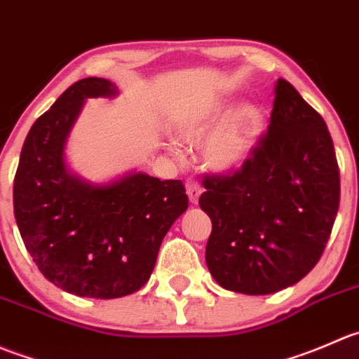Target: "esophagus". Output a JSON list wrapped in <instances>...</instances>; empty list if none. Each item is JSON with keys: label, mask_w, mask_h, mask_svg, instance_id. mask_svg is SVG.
Here are the masks:
<instances>
[{"label": "esophagus", "mask_w": 359, "mask_h": 359, "mask_svg": "<svg viewBox=\"0 0 359 359\" xmlns=\"http://www.w3.org/2000/svg\"><path fill=\"white\" fill-rule=\"evenodd\" d=\"M187 194H188V198H190L191 204H197L198 197H201V194H202V188H201V184H198L197 180H194V178L187 180Z\"/></svg>", "instance_id": "34e87169"}]
</instances>
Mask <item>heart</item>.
Returning <instances> with one entry per match:
<instances>
[{"instance_id": "b5f03b06", "label": "heart", "mask_w": 359, "mask_h": 359, "mask_svg": "<svg viewBox=\"0 0 359 359\" xmlns=\"http://www.w3.org/2000/svg\"><path fill=\"white\" fill-rule=\"evenodd\" d=\"M264 126V115L257 104H243L237 109L225 101H212L191 115L184 116L176 127L180 141L202 148L205 168L215 172H230L239 168L253 150ZM172 150L176 147L172 144Z\"/></svg>"}]
</instances>
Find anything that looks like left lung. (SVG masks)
Instances as JSON below:
<instances>
[{"label": "left lung", "mask_w": 359, "mask_h": 359, "mask_svg": "<svg viewBox=\"0 0 359 359\" xmlns=\"http://www.w3.org/2000/svg\"><path fill=\"white\" fill-rule=\"evenodd\" d=\"M267 134L243 168L205 176L211 218L205 264L222 288L269 295L299 283L325 251L340 202V172L325 120L279 78Z\"/></svg>", "instance_id": "8db88e82"}]
</instances>
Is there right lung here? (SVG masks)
Returning <instances> with one entry per match:
<instances>
[{
	"instance_id": "1",
	"label": "right lung",
	"mask_w": 359,
	"mask_h": 359,
	"mask_svg": "<svg viewBox=\"0 0 359 359\" xmlns=\"http://www.w3.org/2000/svg\"><path fill=\"white\" fill-rule=\"evenodd\" d=\"M116 94L115 83L94 76L64 90L31 127L13 181V212L33 262L55 286L88 299L143 288L188 208L180 180L130 172L94 184L67 169L64 147L85 99Z\"/></svg>"
}]
</instances>
